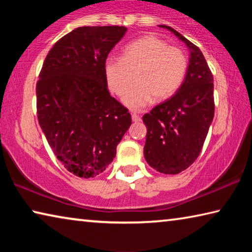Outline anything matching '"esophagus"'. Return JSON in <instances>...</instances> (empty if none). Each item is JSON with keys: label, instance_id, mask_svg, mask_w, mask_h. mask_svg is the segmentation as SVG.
<instances>
[{"label": "esophagus", "instance_id": "esophagus-1", "mask_svg": "<svg viewBox=\"0 0 252 252\" xmlns=\"http://www.w3.org/2000/svg\"><path fill=\"white\" fill-rule=\"evenodd\" d=\"M131 117H132V121H133V122H140V121H141V117H140L139 114L132 113Z\"/></svg>", "mask_w": 252, "mask_h": 252}]
</instances>
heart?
<instances>
[{"mask_svg": "<svg viewBox=\"0 0 252 252\" xmlns=\"http://www.w3.org/2000/svg\"><path fill=\"white\" fill-rule=\"evenodd\" d=\"M188 69L186 54L155 35L131 42L122 58L110 57L104 64L106 83L117 95H123L134 79L137 82L123 97L126 106L140 110L153 99L163 100L176 92Z\"/></svg>", "mask_w": 252, "mask_h": 252, "instance_id": "1", "label": "heart"}]
</instances>
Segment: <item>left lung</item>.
Listing matches in <instances>:
<instances>
[{
  "label": "left lung",
  "instance_id": "left-lung-1",
  "mask_svg": "<svg viewBox=\"0 0 252 252\" xmlns=\"http://www.w3.org/2000/svg\"><path fill=\"white\" fill-rule=\"evenodd\" d=\"M190 51L186 78L172 97L144 114V158L157 171L177 174L199 157L215 116L213 76L198 46L168 25H160Z\"/></svg>",
  "mask_w": 252,
  "mask_h": 252
}]
</instances>
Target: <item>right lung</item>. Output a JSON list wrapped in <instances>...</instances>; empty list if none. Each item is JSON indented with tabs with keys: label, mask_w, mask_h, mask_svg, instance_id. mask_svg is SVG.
I'll return each mask as SVG.
<instances>
[{
	"label": "right lung",
	"mask_w": 252,
	"mask_h": 252,
	"mask_svg": "<svg viewBox=\"0 0 252 252\" xmlns=\"http://www.w3.org/2000/svg\"><path fill=\"white\" fill-rule=\"evenodd\" d=\"M125 27H82L46 55L36 83L37 119L55 157L71 173L104 171L131 126V114L110 95L104 64Z\"/></svg>",
	"instance_id": "right-lung-1"
}]
</instances>
